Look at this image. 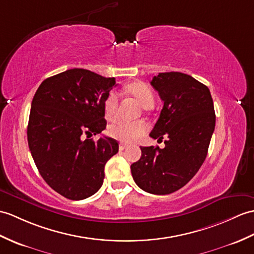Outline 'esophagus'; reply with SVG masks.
Segmentation results:
<instances>
[{
  "mask_svg": "<svg viewBox=\"0 0 254 254\" xmlns=\"http://www.w3.org/2000/svg\"><path fill=\"white\" fill-rule=\"evenodd\" d=\"M127 144H123V143L120 144V146H119V149H120V150H125V149H127Z\"/></svg>",
  "mask_w": 254,
  "mask_h": 254,
  "instance_id": "esophagus-1",
  "label": "esophagus"
}]
</instances>
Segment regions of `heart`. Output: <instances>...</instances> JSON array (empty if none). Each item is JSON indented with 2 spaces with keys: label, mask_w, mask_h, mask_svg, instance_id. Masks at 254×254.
<instances>
[{
  "label": "heart",
  "mask_w": 254,
  "mask_h": 254,
  "mask_svg": "<svg viewBox=\"0 0 254 254\" xmlns=\"http://www.w3.org/2000/svg\"><path fill=\"white\" fill-rule=\"evenodd\" d=\"M127 91L137 98L144 108L150 109L155 104V95L151 88L144 82H134L127 86ZM118 94L110 92L104 102V113L107 119L113 120L118 113ZM148 125L145 120L129 121L127 119H118L111 123L108 132L110 136L125 143H132L147 132Z\"/></svg>",
  "instance_id": "b5f03b06"
}]
</instances>
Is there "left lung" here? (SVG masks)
<instances>
[{
    "instance_id": "left-lung-1",
    "label": "left lung",
    "mask_w": 254,
    "mask_h": 254,
    "mask_svg": "<svg viewBox=\"0 0 254 254\" xmlns=\"http://www.w3.org/2000/svg\"><path fill=\"white\" fill-rule=\"evenodd\" d=\"M150 84L163 108L150 137L164 140V148L140 147L141 157L131 166L141 190L168 194L185 186L202 166L215 127L213 100L208 86L182 72H162Z\"/></svg>"
}]
</instances>
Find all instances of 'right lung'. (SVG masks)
I'll list each match as a JSON object with an SVG mask.
<instances>
[{
	"label": "right lung",
	"mask_w": 254,
	"mask_h": 254,
	"mask_svg": "<svg viewBox=\"0 0 254 254\" xmlns=\"http://www.w3.org/2000/svg\"><path fill=\"white\" fill-rule=\"evenodd\" d=\"M115 84V78L74 68L45 79L34 94L29 149L43 180L68 199L95 193L103 185L106 162L119 150L114 138L83 139L106 128L104 102Z\"/></svg>",
	"instance_id": "1"
}]
</instances>
